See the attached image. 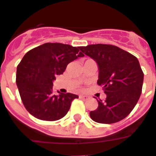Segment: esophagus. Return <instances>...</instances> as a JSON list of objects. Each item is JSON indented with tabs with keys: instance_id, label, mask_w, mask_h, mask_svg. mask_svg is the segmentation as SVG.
Wrapping results in <instances>:
<instances>
[{
	"instance_id": "obj_1",
	"label": "esophagus",
	"mask_w": 156,
	"mask_h": 156,
	"mask_svg": "<svg viewBox=\"0 0 156 156\" xmlns=\"http://www.w3.org/2000/svg\"><path fill=\"white\" fill-rule=\"evenodd\" d=\"M80 98L81 99H83V100H87L89 98V97L87 96V95H80Z\"/></svg>"
}]
</instances>
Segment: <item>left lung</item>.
I'll use <instances>...</instances> for the list:
<instances>
[{
  "instance_id": "8db88e82",
  "label": "left lung",
  "mask_w": 156,
  "mask_h": 156,
  "mask_svg": "<svg viewBox=\"0 0 156 156\" xmlns=\"http://www.w3.org/2000/svg\"><path fill=\"white\" fill-rule=\"evenodd\" d=\"M81 53L94 59L98 66L97 83L102 86L106 98L98 100V108L90 117L98 123L112 124L131 113L141 94L144 73L135 56L107 44L80 47Z\"/></svg>"
}]
</instances>
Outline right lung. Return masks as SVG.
<instances>
[{
  "label": "right lung",
  "mask_w": 156,
  "mask_h": 156,
  "mask_svg": "<svg viewBox=\"0 0 156 156\" xmlns=\"http://www.w3.org/2000/svg\"><path fill=\"white\" fill-rule=\"evenodd\" d=\"M84 54L80 47L62 43L42 44L29 50L17 66L16 84L21 100L31 115L43 121H57L66 115L78 95L53 93V81L63 74L70 62Z\"/></svg>",
  "instance_id": "1"
}]
</instances>
